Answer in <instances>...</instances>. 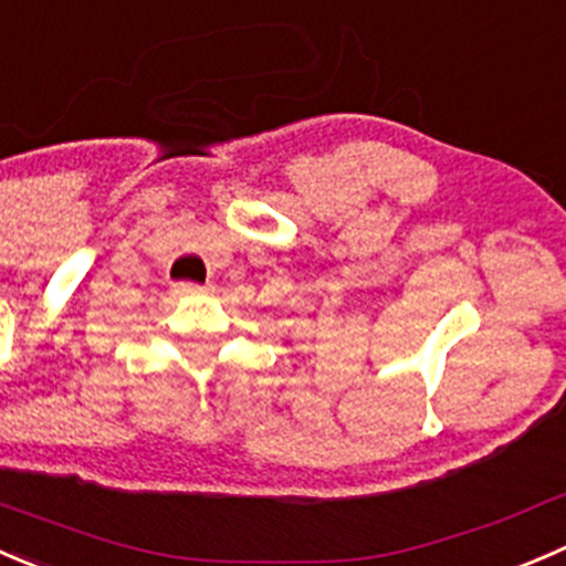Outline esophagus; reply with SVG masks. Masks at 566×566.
<instances>
[{"instance_id":"1","label":"esophagus","mask_w":566,"mask_h":566,"mask_svg":"<svg viewBox=\"0 0 566 566\" xmlns=\"http://www.w3.org/2000/svg\"><path fill=\"white\" fill-rule=\"evenodd\" d=\"M172 291H176V294H181V296H195V294H206V291H209V285H200V283H189V281H184V283H176V285H172Z\"/></svg>"}]
</instances>
